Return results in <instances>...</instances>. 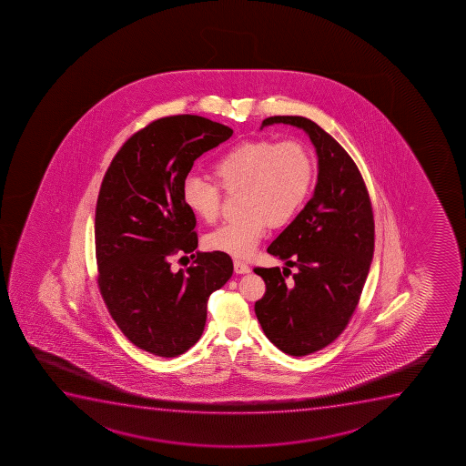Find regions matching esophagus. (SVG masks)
<instances>
[{
  "instance_id": "34e87169",
  "label": "esophagus",
  "mask_w": 466,
  "mask_h": 466,
  "mask_svg": "<svg viewBox=\"0 0 466 466\" xmlns=\"http://www.w3.org/2000/svg\"><path fill=\"white\" fill-rule=\"evenodd\" d=\"M234 271H236L237 274H248L251 271V268H249L248 263L236 260V262H234Z\"/></svg>"
}]
</instances>
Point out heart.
Instances as JSON below:
<instances>
[{"mask_svg":"<svg viewBox=\"0 0 466 466\" xmlns=\"http://www.w3.org/2000/svg\"><path fill=\"white\" fill-rule=\"evenodd\" d=\"M212 175L226 192L241 188L240 218L230 219L206 236L210 251L247 258L256 251L269 225L289 223L310 192L313 162L296 142L249 140L228 149L212 164ZM182 203L206 223L218 218V187L199 176L182 184Z\"/></svg>","mask_w":466,"mask_h":466,"instance_id":"b5f03b06","label":"heart"}]
</instances>
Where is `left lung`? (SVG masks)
<instances>
[{"instance_id": "8db88e82", "label": "left lung", "mask_w": 466, "mask_h": 466, "mask_svg": "<svg viewBox=\"0 0 466 466\" xmlns=\"http://www.w3.org/2000/svg\"><path fill=\"white\" fill-rule=\"evenodd\" d=\"M306 132L318 157L310 201L268 247L285 267L256 268L267 291L256 302L263 332L289 356L330 345L356 310L374 254V219L367 187L350 154L304 116L262 121Z\"/></svg>"}]
</instances>
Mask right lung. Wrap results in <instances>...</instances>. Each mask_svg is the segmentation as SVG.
I'll list each match as a JSON object with an SVG mask.
<instances>
[{
  "mask_svg": "<svg viewBox=\"0 0 466 466\" xmlns=\"http://www.w3.org/2000/svg\"><path fill=\"white\" fill-rule=\"evenodd\" d=\"M232 132L198 116L153 121L121 147L99 188V291L121 332L154 356H181L197 343L208 296L234 271L229 256L215 251L197 252L186 271L171 269L175 256L198 248L182 184L193 162Z\"/></svg>",
  "mask_w": 466,
  "mask_h": 466,
  "instance_id": "obj_1",
  "label": "right lung"
}]
</instances>
